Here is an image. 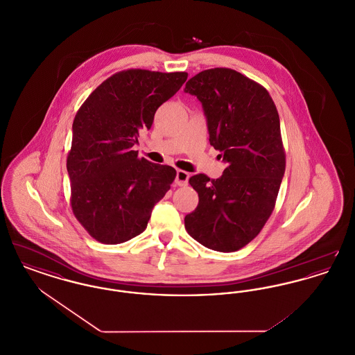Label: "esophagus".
<instances>
[{
  "label": "esophagus",
  "instance_id": "1",
  "mask_svg": "<svg viewBox=\"0 0 355 355\" xmlns=\"http://www.w3.org/2000/svg\"><path fill=\"white\" fill-rule=\"evenodd\" d=\"M187 181H189V173H186L185 170H177L175 184L178 186H185Z\"/></svg>",
  "mask_w": 355,
  "mask_h": 355
}]
</instances>
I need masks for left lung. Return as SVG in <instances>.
<instances>
[{"mask_svg":"<svg viewBox=\"0 0 355 355\" xmlns=\"http://www.w3.org/2000/svg\"><path fill=\"white\" fill-rule=\"evenodd\" d=\"M185 92L202 103L210 145L227 164L217 180L190 177L200 201L185 217L186 230L207 249L236 252L259 234L275 206L286 166L279 116L269 92L233 69L203 70Z\"/></svg>","mask_w":355,"mask_h":355,"instance_id":"obj_1","label":"left lung"}]
</instances>
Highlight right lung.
Wrapping results in <instances>:
<instances>
[{"mask_svg":"<svg viewBox=\"0 0 355 355\" xmlns=\"http://www.w3.org/2000/svg\"><path fill=\"white\" fill-rule=\"evenodd\" d=\"M186 71L122 70L86 98L73 121L67 159L73 214L96 241L116 245L141 234L175 169L139 158L133 146Z\"/></svg>","mask_w":355,"mask_h":355,"instance_id":"add662e5","label":"right lung"}]
</instances>
